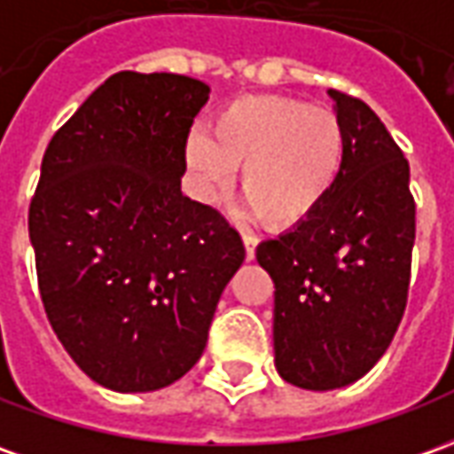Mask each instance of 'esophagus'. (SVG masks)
Segmentation results:
<instances>
[{
  "label": "esophagus",
  "mask_w": 454,
  "mask_h": 454,
  "mask_svg": "<svg viewBox=\"0 0 454 454\" xmlns=\"http://www.w3.org/2000/svg\"><path fill=\"white\" fill-rule=\"evenodd\" d=\"M242 242H245L247 262H252V259H254V252H257V237H252V234H245V237H242Z\"/></svg>",
  "instance_id": "esophagus-1"
}]
</instances>
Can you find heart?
Segmentation results:
<instances>
[{
	"label": "heart",
	"instance_id": "1",
	"mask_svg": "<svg viewBox=\"0 0 454 454\" xmlns=\"http://www.w3.org/2000/svg\"><path fill=\"white\" fill-rule=\"evenodd\" d=\"M185 162L207 202H217L242 168L247 209L284 232L304 224L333 192L346 162V130L331 108L271 93L242 96L222 106L209 133L187 136Z\"/></svg>",
	"mask_w": 454,
	"mask_h": 454
}]
</instances>
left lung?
Instances as JSON below:
<instances>
[{
  "label": "left lung",
  "mask_w": 454,
  "mask_h": 454,
  "mask_svg": "<svg viewBox=\"0 0 454 454\" xmlns=\"http://www.w3.org/2000/svg\"><path fill=\"white\" fill-rule=\"evenodd\" d=\"M346 130L333 192L257 247L274 281V364L296 388L333 390L386 353L408 301L415 242L411 165L364 101L328 90Z\"/></svg>",
  "instance_id": "obj_1"
}]
</instances>
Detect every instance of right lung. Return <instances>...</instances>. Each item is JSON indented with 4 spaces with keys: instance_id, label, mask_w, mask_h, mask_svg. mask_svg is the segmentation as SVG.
I'll list each match as a JSON object with an SVG mask.
<instances>
[{
    "instance_id": "right-lung-1",
    "label": "right lung",
    "mask_w": 454,
    "mask_h": 454,
    "mask_svg": "<svg viewBox=\"0 0 454 454\" xmlns=\"http://www.w3.org/2000/svg\"><path fill=\"white\" fill-rule=\"evenodd\" d=\"M209 86L121 71L43 153L29 239L49 324L98 386L150 393L200 361L245 245L183 195L190 126Z\"/></svg>"
}]
</instances>
